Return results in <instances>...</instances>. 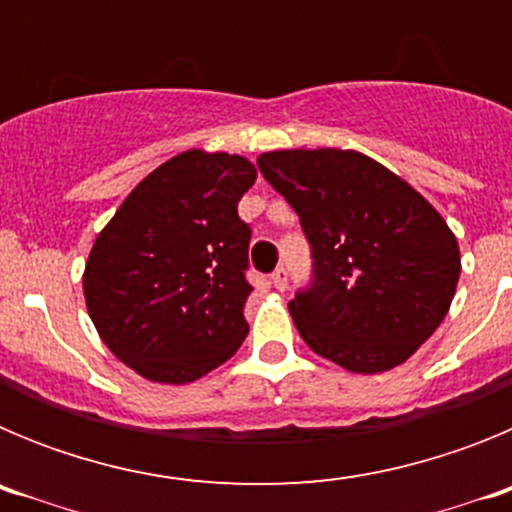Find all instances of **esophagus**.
Returning a JSON list of instances; mask_svg holds the SVG:
<instances>
[{
	"label": "esophagus",
	"instance_id": "34e87169",
	"mask_svg": "<svg viewBox=\"0 0 512 512\" xmlns=\"http://www.w3.org/2000/svg\"><path fill=\"white\" fill-rule=\"evenodd\" d=\"M271 282H274V287H277L279 292H284V289H287V284H289V271L284 269V266H279V269L271 274Z\"/></svg>",
	"mask_w": 512,
	"mask_h": 512
}]
</instances>
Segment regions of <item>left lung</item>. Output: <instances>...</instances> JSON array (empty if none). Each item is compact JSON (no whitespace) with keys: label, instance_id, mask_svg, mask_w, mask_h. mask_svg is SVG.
I'll return each instance as SVG.
<instances>
[{"label":"left lung","instance_id":"left-lung-1","mask_svg":"<svg viewBox=\"0 0 512 512\" xmlns=\"http://www.w3.org/2000/svg\"><path fill=\"white\" fill-rule=\"evenodd\" d=\"M256 164L310 243L312 282L289 302L302 341L359 374L410 359L459 282V243L443 217L359 151H271Z\"/></svg>","mask_w":512,"mask_h":512}]
</instances>
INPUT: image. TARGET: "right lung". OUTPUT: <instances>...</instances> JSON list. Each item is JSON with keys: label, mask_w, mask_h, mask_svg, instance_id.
Wrapping results in <instances>:
<instances>
[{"label": "right lung", "mask_w": 512, "mask_h": 512, "mask_svg": "<svg viewBox=\"0 0 512 512\" xmlns=\"http://www.w3.org/2000/svg\"><path fill=\"white\" fill-rule=\"evenodd\" d=\"M253 182L256 169L243 156L179 153L97 235L84 269L89 318L140 377L194 382L248 336L251 228L238 202Z\"/></svg>", "instance_id": "obj_1"}]
</instances>
